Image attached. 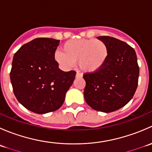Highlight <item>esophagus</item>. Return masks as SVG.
<instances>
[{
	"label": "esophagus",
	"mask_w": 152,
	"mask_h": 152,
	"mask_svg": "<svg viewBox=\"0 0 152 152\" xmlns=\"http://www.w3.org/2000/svg\"><path fill=\"white\" fill-rule=\"evenodd\" d=\"M82 73L77 72V73H76V78H82Z\"/></svg>",
	"instance_id": "esophagus-1"
}]
</instances>
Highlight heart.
<instances>
[{"mask_svg":"<svg viewBox=\"0 0 152 152\" xmlns=\"http://www.w3.org/2000/svg\"><path fill=\"white\" fill-rule=\"evenodd\" d=\"M62 48L64 51H55L54 59L63 69L70 68L78 61L84 72L96 73L104 66L109 57V48L101 39H70Z\"/></svg>","mask_w":152,"mask_h":152,"instance_id":"obj_1","label":"heart"}]
</instances>
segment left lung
I'll return each mask as SVG.
<instances>
[{"mask_svg":"<svg viewBox=\"0 0 152 152\" xmlns=\"http://www.w3.org/2000/svg\"><path fill=\"white\" fill-rule=\"evenodd\" d=\"M109 48L104 66L84 79L85 102L93 110L111 113L123 107L132 99L138 83L139 67L134 48L109 36L97 37Z\"/></svg>","mask_w":152,"mask_h":152,"instance_id":"obj_1","label":"left lung"}]
</instances>
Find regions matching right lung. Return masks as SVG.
<instances>
[{
  "mask_svg": "<svg viewBox=\"0 0 152 152\" xmlns=\"http://www.w3.org/2000/svg\"><path fill=\"white\" fill-rule=\"evenodd\" d=\"M59 40L36 38L15 53L10 72L14 94L24 107L37 114L62 107L76 72L62 71L54 59Z\"/></svg>",
  "mask_w": 152,
  "mask_h": 152,
  "instance_id": "add662e5",
  "label": "right lung"
}]
</instances>
